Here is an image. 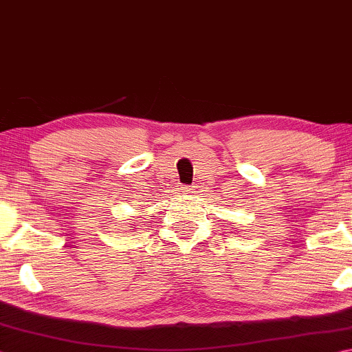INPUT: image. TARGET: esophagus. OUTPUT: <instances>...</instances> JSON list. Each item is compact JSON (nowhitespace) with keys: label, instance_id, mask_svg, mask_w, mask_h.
Segmentation results:
<instances>
[{"label":"esophagus","instance_id":"1","mask_svg":"<svg viewBox=\"0 0 352 352\" xmlns=\"http://www.w3.org/2000/svg\"><path fill=\"white\" fill-rule=\"evenodd\" d=\"M193 190H195V188H193V186L181 187V192H182V193H186V195H188V193H195V192H193Z\"/></svg>","mask_w":352,"mask_h":352}]
</instances>
